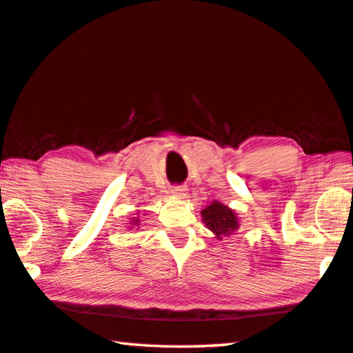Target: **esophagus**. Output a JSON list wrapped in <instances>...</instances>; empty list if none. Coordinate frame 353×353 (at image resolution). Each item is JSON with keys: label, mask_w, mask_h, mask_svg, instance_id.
I'll list each match as a JSON object with an SVG mask.
<instances>
[{"label": "esophagus", "mask_w": 353, "mask_h": 353, "mask_svg": "<svg viewBox=\"0 0 353 353\" xmlns=\"http://www.w3.org/2000/svg\"><path fill=\"white\" fill-rule=\"evenodd\" d=\"M187 187L185 185H174L171 188V193L176 194V196H185Z\"/></svg>", "instance_id": "1"}]
</instances>
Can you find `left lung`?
<instances>
[{"instance_id":"8db88e82","label":"left lung","mask_w":353,"mask_h":353,"mask_svg":"<svg viewBox=\"0 0 353 353\" xmlns=\"http://www.w3.org/2000/svg\"><path fill=\"white\" fill-rule=\"evenodd\" d=\"M201 215H203V221L207 229L214 232L218 240L231 236L240 226L236 212L229 209L228 205L218 203V201H214L210 205L201 210Z\"/></svg>"}]
</instances>
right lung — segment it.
I'll return each mask as SVG.
<instances>
[{
  "label": "right lung",
  "instance_id": "right-lung-1",
  "mask_svg": "<svg viewBox=\"0 0 353 353\" xmlns=\"http://www.w3.org/2000/svg\"><path fill=\"white\" fill-rule=\"evenodd\" d=\"M138 223H139V218H133V220H132V223H130V225H135V226H138Z\"/></svg>",
  "mask_w": 353,
  "mask_h": 353
}]
</instances>
